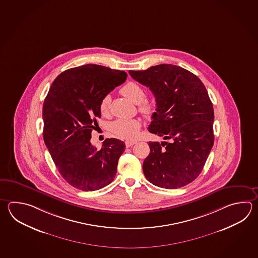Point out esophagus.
Here are the masks:
<instances>
[{
  "mask_svg": "<svg viewBox=\"0 0 258 258\" xmlns=\"http://www.w3.org/2000/svg\"><path fill=\"white\" fill-rule=\"evenodd\" d=\"M135 143H136V142H134V141H126V142H125L126 148L132 147Z\"/></svg>",
  "mask_w": 258,
  "mask_h": 258,
  "instance_id": "34e87169",
  "label": "esophagus"
}]
</instances>
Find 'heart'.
Listing matches in <instances>:
<instances>
[{
    "mask_svg": "<svg viewBox=\"0 0 258 258\" xmlns=\"http://www.w3.org/2000/svg\"><path fill=\"white\" fill-rule=\"evenodd\" d=\"M120 93L133 103L139 105V110L143 116H153L156 109V105L153 101L145 99L146 92L142 85L135 82H130L121 88ZM110 97L109 95H105L99 105V110L102 115H106L108 113ZM140 127L141 123L137 119H117L112 122L110 130L117 137L133 140L137 137Z\"/></svg>",
    "mask_w": 258,
    "mask_h": 258,
    "instance_id": "b5f03b06",
    "label": "heart"
}]
</instances>
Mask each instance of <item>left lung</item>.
I'll return each mask as SVG.
<instances>
[{
  "label": "left lung",
  "instance_id": "left-lung-1",
  "mask_svg": "<svg viewBox=\"0 0 258 258\" xmlns=\"http://www.w3.org/2000/svg\"><path fill=\"white\" fill-rule=\"evenodd\" d=\"M128 73L155 97L149 132L168 141L149 142L150 153L142 165L145 177L168 189L189 184L200 175L214 143V111L205 85L172 64Z\"/></svg>",
  "mask_w": 258,
  "mask_h": 258
}]
</instances>
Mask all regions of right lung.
Listing matches in <instances>:
<instances>
[{"instance_id": "obj_1", "label": "right lung", "mask_w": 258, "mask_h": 258, "mask_svg": "<svg viewBox=\"0 0 258 258\" xmlns=\"http://www.w3.org/2000/svg\"><path fill=\"white\" fill-rule=\"evenodd\" d=\"M126 76L96 64L69 69L54 80L45 98L44 142L59 174L77 189H101L115 178L125 143L106 139L98 151L90 140L101 117V100Z\"/></svg>"}]
</instances>
